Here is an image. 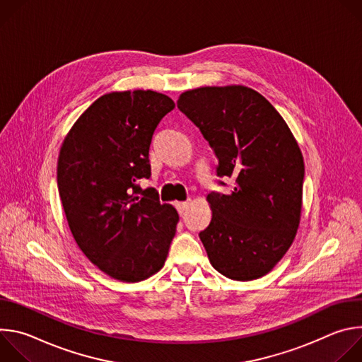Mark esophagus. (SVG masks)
I'll use <instances>...</instances> for the list:
<instances>
[{"label":"esophagus","instance_id":"esophagus-1","mask_svg":"<svg viewBox=\"0 0 362 362\" xmlns=\"http://www.w3.org/2000/svg\"><path fill=\"white\" fill-rule=\"evenodd\" d=\"M175 206H176L177 212L182 215V214H185V212L187 211V208H189V202H177Z\"/></svg>","mask_w":362,"mask_h":362}]
</instances>
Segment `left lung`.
Segmentation results:
<instances>
[{"label":"left lung","instance_id":"1","mask_svg":"<svg viewBox=\"0 0 362 362\" xmlns=\"http://www.w3.org/2000/svg\"><path fill=\"white\" fill-rule=\"evenodd\" d=\"M177 107L214 148L218 176L235 179L229 194H208L212 221L199 238L212 267L235 281L267 275L299 226L305 168L295 137L271 103L245 86L189 90Z\"/></svg>","mask_w":362,"mask_h":362}]
</instances>
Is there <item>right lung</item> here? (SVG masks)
Here are the masks:
<instances>
[{
    "label": "right lung",
    "mask_w": 362,
    "mask_h": 362,
    "mask_svg": "<svg viewBox=\"0 0 362 362\" xmlns=\"http://www.w3.org/2000/svg\"><path fill=\"white\" fill-rule=\"evenodd\" d=\"M170 97L134 90L97 98L63 141L57 186L70 230L88 259L109 276L139 282L159 272L179 215L160 203L150 177L148 148Z\"/></svg>",
    "instance_id": "add662e5"
}]
</instances>
